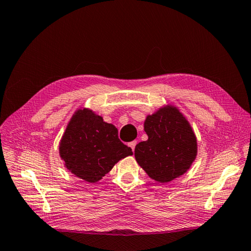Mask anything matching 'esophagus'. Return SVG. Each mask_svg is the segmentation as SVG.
<instances>
[{
  "label": "esophagus",
  "instance_id": "obj_1",
  "mask_svg": "<svg viewBox=\"0 0 251 251\" xmlns=\"http://www.w3.org/2000/svg\"><path fill=\"white\" fill-rule=\"evenodd\" d=\"M136 145H137V141H131V142H129V147L131 148V150H132V152L135 151V148H136Z\"/></svg>",
  "mask_w": 251,
  "mask_h": 251
}]
</instances>
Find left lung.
Instances as JSON below:
<instances>
[{
	"label": "left lung",
	"instance_id": "8db88e82",
	"mask_svg": "<svg viewBox=\"0 0 251 251\" xmlns=\"http://www.w3.org/2000/svg\"><path fill=\"white\" fill-rule=\"evenodd\" d=\"M148 140L135 148V157L150 178L169 182L188 172L197 154V142L188 120L166 105L145 121Z\"/></svg>",
	"mask_w": 251,
	"mask_h": 251
}]
</instances>
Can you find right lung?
<instances>
[{"instance_id": "1", "label": "right lung", "mask_w": 251, "mask_h": 251, "mask_svg": "<svg viewBox=\"0 0 251 251\" xmlns=\"http://www.w3.org/2000/svg\"><path fill=\"white\" fill-rule=\"evenodd\" d=\"M59 155L73 175L95 183L122 158L132 155V151L119 139L114 125L84 108L69 122L60 140Z\"/></svg>"}]
</instances>
